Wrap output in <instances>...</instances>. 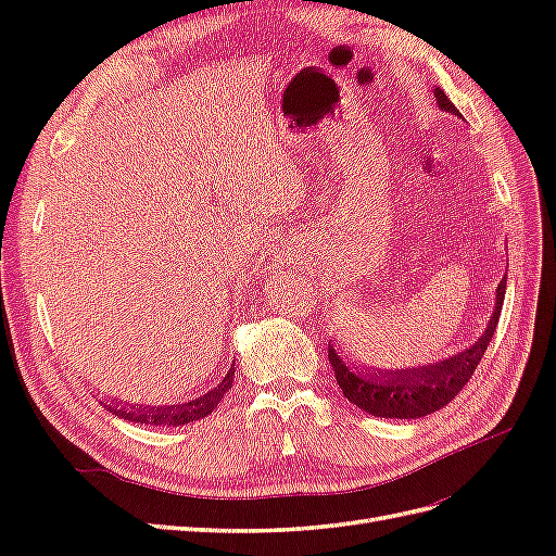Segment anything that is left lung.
<instances>
[{
    "instance_id": "left-lung-1",
    "label": "left lung",
    "mask_w": 556,
    "mask_h": 556,
    "mask_svg": "<svg viewBox=\"0 0 556 556\" xmlns=\"http://www.w3.org/2000/svg\"><path fill=\"white\" fill-rule=\"evenodd\" d=\"M433 94L443 111L459 115L457 106L450 102L441 88H435ZM503 296H506V276L498 282L496 306L490 317V325H486L480 339L470 348L457 352V355L435 364L399 368V371H380V368H374V371L368 368L366 371V368H359L355 362L345 364L336 348L329 345V362L333 366L336 382L343 390V396L376 417L415 419L441 410L464 390V384L478 368L484 350L496 331Z\"/></svg>"
}]
</instances>
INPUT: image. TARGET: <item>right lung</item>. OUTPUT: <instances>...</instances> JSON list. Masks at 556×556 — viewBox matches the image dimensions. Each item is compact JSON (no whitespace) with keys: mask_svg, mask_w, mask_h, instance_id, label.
I'll list each match as a JSON object with an SVG mask.
<instances>
[{"mask_svg":"<svg viewBox=\"0 0 556 556\" xmlns=\"http://www.w3.org/2000/svg\"><path fill=\"white\" fill-rule=\"evenodd\" d=\"M233 364L227 371V376L223 378V382L213 387L211 392H206L204 396L185 401V403H176V406H129V403H121L115 399H99V403L106 410H111L113 415L129 419V422H139V425H153V427H182L197 422V419L206 417L208 413H213L217 408V403L223 401V396L231 390L233 382Z\"/></svg>","mask_w":556,"mask_h":556,"instance_id":"add662e5","label":"right lung"}]
</instances>
